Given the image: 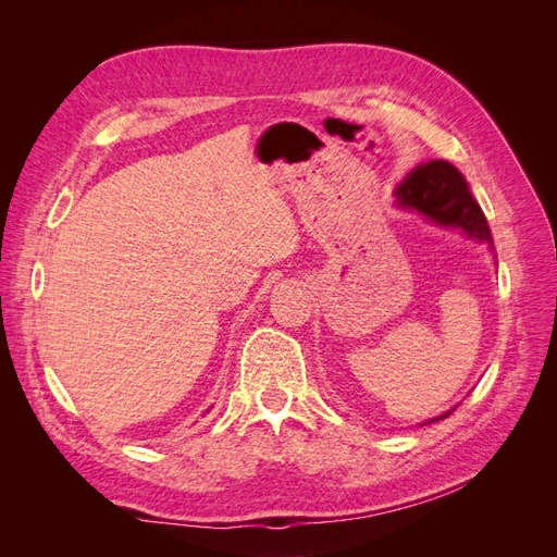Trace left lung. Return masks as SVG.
<instances>
[{
	"label": "left lung",
	"mask_w": 557,
	"mask_h": 557,
	"mask_svg": "<svg viewBox=\"0 0 557 557\" xmlns=\"http://www.w3.org/2000/svg\"><path fill=\"white\" fill-rule=\"evenodd\" d=\"M397 199L401 207L425 213L434 223L462 227L469 237L491 244L485 215L471 197L467 181L450 162L432 160L418 166L397 188ZM446 416H450V411L434 420H444Z\"/></svg>",
	"instance_id": "left-lung-1"
}]
</instances>
